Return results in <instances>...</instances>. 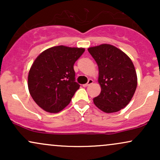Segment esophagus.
<instances>
[{"mask_svg": "<svg viewBox=\"0 0 160 160\" xmlns=\"http://www.w3.org/2000/svg\"><path fill=\"white\" fill-rule=\"evenodd\" d=\"M92 83H93V80H92V79H89V80H88V82H87V83L84 84L83 86H84V87H86V86H90L91 84H92Z\"/></svg>", "mask_w": 160, "mask_h": 160, "instance_id": "34e87169", "label": "esophagus"}]
</instances>
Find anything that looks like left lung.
Masks as SVG:
<instances>
[{
	"label": "left lung",
	"instance_id": "left-lung-1",
	"mask_svg": "<svg viewBox=\"0 0 160 160\" xmlns=\"http://www.w3.org/2000/svg\"><path fill=\"white\" fill-rule=\"evenodd\" d=\"M98 67L101 93L93 98L97 108L105 113L120 111L129 103L136 90L135 66L126 53L111 44L88 48Z\"/></svg>",
	"mask_w": 160,
	"mask_h": 160
}]
</instances>
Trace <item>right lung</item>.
Listing matches in <instances>:
<instances>
[{
    "label": "right lung",
    "mask_w": 160,
    "mask_h": 160,
    "mask_svg": "<svg viewBox=\"0 0 160 160\" xmlns=\"http://www.w3.org/2000/svg\"><path fill=\"white\" fill-rule=\"evenodd\" d=\"M85 49L65 46L42 52L33 62L28 86L36 104L49 113H58L68 105L80 88L75 82L74 65Z\"/></svg>",
    "instance_id": "right-lung-1"
}]
</instances>
